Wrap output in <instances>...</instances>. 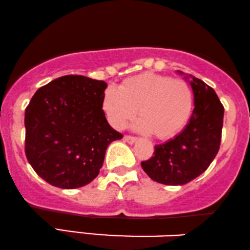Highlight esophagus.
<instances>
[{
	"mask_svg": "<svg viewBox=\"0 0 250 250\" xmlns=\"http://www.w3.org/2000/svg\"><path fill=\"white\" fill-rule=\"evenodd\" d=\"M124 140H125V142H127L128 144H134L138 140V138L133 137V136H125Z\"/></svg>",
	"mask_w": 250,
	"mask_h": 250,
	"instance_id": "34e87169",
	"label": "esophagus"
}]
</instances>
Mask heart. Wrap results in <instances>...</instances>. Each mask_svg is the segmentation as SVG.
<instances>
[{
	"label": "heart",
	"instance_id": "b5f03b06",
	"mask_svg": "<svg viewBox=\"0 0 250 250\" xmlns=\"http://www.w3.org/2000/svg\"><path fill=\"white\" fill-rule=\"evenodd\" d=\"M102 110L117 130L137 116L136 128L152 132L158 139L177 136L194 110V93L184 79L144 72L122 82L118 90L108 87L102 97Z\"/></svg>",
	"mask_w": 250,
	"mask_h": 250
}]
</instances>
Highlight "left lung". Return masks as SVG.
<instances>
[{
    "mask_svg": "<svg viewBox=\"0 0 250 250\" xmlns=\"http://www.w3.org/2000/svg\"><path fill=\"white\" fill-rule=\"evenodd\" d=\"M194 110L174 139L155 145L153 157L142 161L152 180L168 186L185 185L202 174L218 154L224 125V105L209 85L192 77Z\"/></svg>",
    "mask_w": 250,
    "mask_h": 250,
    "instance_id": "obj_1",
    "label": "left lung"
}]
</instances>
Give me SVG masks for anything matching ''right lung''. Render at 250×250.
<instances>
[{
    "instance_id": "right-lung-1",
    "label": "right lung",
    "mask_w": 250,
    "mask_h": 250,
    "mask_svg": "<svg viewBox=\"0 0 250 250\" xmlns=\"http://www.w3.org/2000/svg\"><path fill=\"white\" fill-rule=\"evenodd\" d=\"M105 82L67 75L40 87L25 108V155L46 183L83 187L99 174L105 151L123 134L102 110Z\"/></svg>"
}]
</instances>
